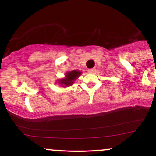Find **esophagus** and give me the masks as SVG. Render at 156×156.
Instances as JSON below:
<instances>
[{
	"mask_svg": "<svg viewBox=\"0 0 156 156\" xmlns=\"http://www.w3.org/2000/svg\"><path fill=\"white\" fill-rule=\"evenodd\" d=\"M94 72H95V69H88V73H91V74H92V73H94Z\"/></svg>",
	"mask_w": 156,
	"mask_h": 156,
	"instance_id": "34e87169",
	"label": "esophagus"
}]
</instances>
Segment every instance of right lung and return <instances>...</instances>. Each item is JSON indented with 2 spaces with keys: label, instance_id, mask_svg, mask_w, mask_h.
<instances>
[{
  "label": "right lung",
  "instance_id": "1",
  "mask_svg": "<svg viewBox=\"0 0 156 156\" xmlns=\"http://www.w3.org/2000/svg\"><path fill=\"white\" fill-rule=\"evenodd\" d=\"M81 75V72L79 70H72L65 73L64 78L57 80V83L62 87H67L72 86L74 81Z\"/></svg>",
  "mask_w": 156,
  "mask_h": 156
}]
</instances>
